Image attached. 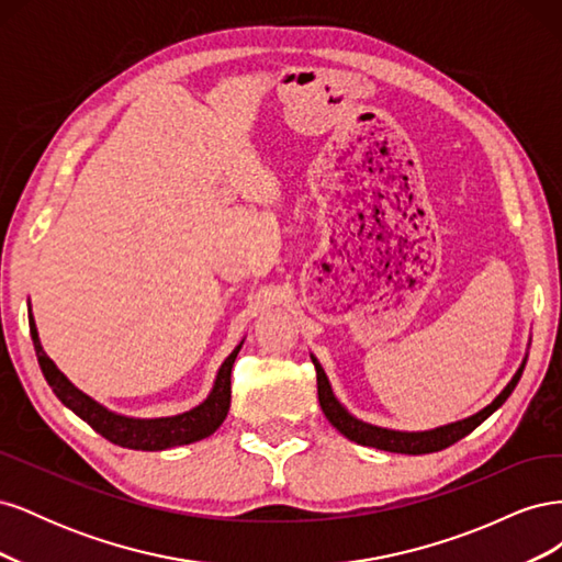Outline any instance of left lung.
<instances>
[{
    "label": "left lung",
    "instance_id": "left-lung-1",
    "mask_svg": "<svg viewBox=\"0 0 562 562\" xmlns=\"http://www.w3.org/2000/svg\"><path fill=\"white\" fill-rule=\"evenodd\" d=\"M525 361L527 356L522 359L520 368L516 370V375L512 378L502 394L492 401L490 405H485L483 411H479L475 415L467 417V419H459L452 424H446V427H436L429 431H394V429H384V427H375V424H368L359 417H353L347 407L339 403L333 394V386L326 378V372H323L321 363L316 361V356H312V363L316 368V384H318V403H321V411L323 415L328 417V422L333 427L347 436L349 440L359 446H368V448H378V450H386V452H401V454H427V452H438V450H446L452 443H457L459 438L469 436L479 424H483L492 413L499 411L504 405V401L512 396V391L516 389L522 370H525Z\"/></svg>",
    "mask_w": 562,
    "mask_h": 562
}]
</instances>
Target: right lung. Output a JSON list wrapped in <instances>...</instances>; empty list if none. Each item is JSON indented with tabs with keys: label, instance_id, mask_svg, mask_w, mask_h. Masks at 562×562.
Segmentation results:
<instances>
[{
	"label": "right lung",
	"instance_id": "add662e5",
	"mask_svg": "<svg viewBox=\"0 0 562 562\" xmlns=\"http://www.w3.org/2000/svg\"><path fill=\"white\" fill-rule=\"evenodd\" d=\"M30 335H32V342H35L37 361L44 378L48 386L54 389V394L60 398V403L65 407H70L77 417L91 424L100 436L108 438L114 446L131 448V450H147V452L190 446L201 438H209L211 434H215L229 413L232 366L244 342L239 347H234V351L227 356L225 363L220 366L206 401L192 407V411L173 415V417L143 419V417H126V415L108 411L105 405H100L98 401L83 394V391H79L70 380H67L58 370V366L46 356L40 342V333L35 326V316H32V310H30Z\"/></svg>",
	"mask_w": 562,
	"mask_h": 562
}]
</instances>
